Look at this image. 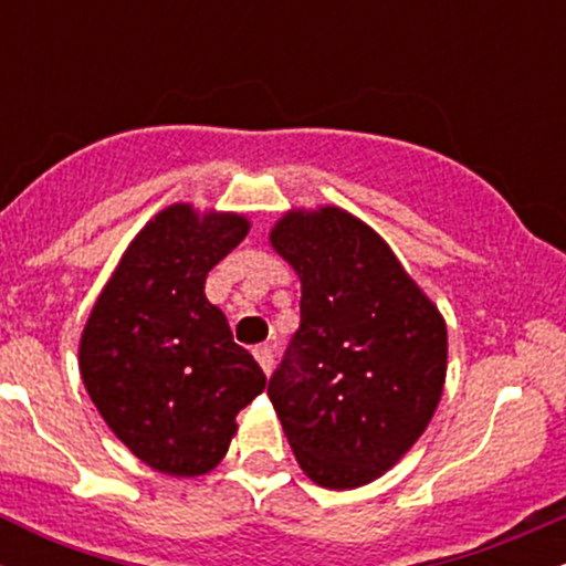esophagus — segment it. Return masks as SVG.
I'll use <instances>...</instances> for the list:
<instances>
[{
	"instance_id": "34e87169",
	"label": "esophagus",
	"mask_w": 566,
	"mask_h": 566,
	"mask_svg": "<svg viewBox=\"0 0 566 566\" xmlns=\"http://www.w3.org/2000/svg\"><path fill=\"white\" fill-rule=\"evenodd\" d=\"M255 359H258V365L263 367V373L265 375H271L274 373V350L271 348H255Z\"/></svg>"
}]
</instances>
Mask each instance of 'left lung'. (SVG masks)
Listing matches in <instances>:
<instances>
[{"mask_svg": "<svg viewBox=\"0 0 566 566\" xmlns=\"http://www.w3.org/2000/svg\"><path fill=\"white\" fill-rule=\"evenodd\" d=\"M271 244L301 276V327L269 380L271 405L305 476L369 484L437 412L447 324L391 247L340 207L287 212Z\"/></svg>", "mask_w": 566, "mask_h": 566, "instance_id": "obj_1", "label": "left lung"}]
</instances>
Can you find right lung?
<instances>
[{
	"instance_id": "right-lung-1",
	"label": "right lung",
	"mask_w": 566,
	"mask_h": 566,
	"mask_svg": "<svg viewBox=\"0 0 566 566\" xmlns=\"http://www.w3.org/2000/svg\"><path fill=\"white\" fill-rule=\"evenodd\" d=\"M250 231L233 212L161 210L133 239L84 324L80 373L127 450L167 476H199L229 452L265 375L233 343L205 279Z\"/></svg>"
}]
</instances>
